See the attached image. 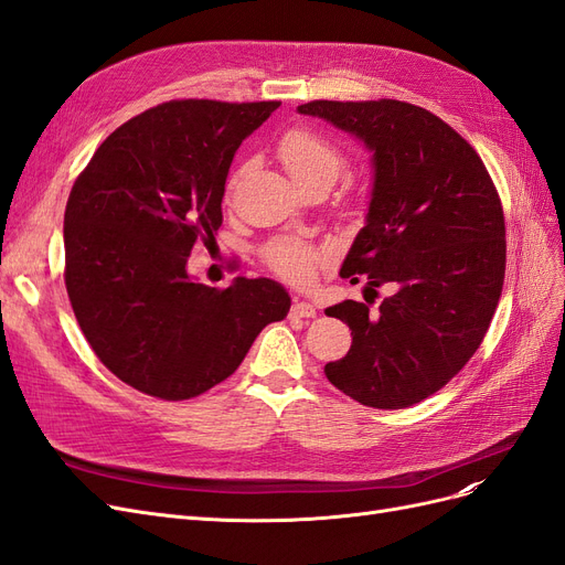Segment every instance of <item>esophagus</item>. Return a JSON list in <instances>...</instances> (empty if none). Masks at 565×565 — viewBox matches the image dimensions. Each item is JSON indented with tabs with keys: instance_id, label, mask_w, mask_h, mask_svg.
I'll use <instances>...</instances> for the list:
<instances>
[{
	"instance_id": "obj_1",
	"label": "esophagus",
	"mask_w": 565,
	"mask_h": 565,
	"mask_svg": "<svg viewBox=\"0 0 565 565\" xmlns=\"http://www.w3.org/2000/svg\"><path fill=\"white\" fill-rule=\"evenodd\" d=\"M316 306L313 303H309V301H295L292 303V309H289V316L292 318H316Z\"/></svg>"
}]
</instances>
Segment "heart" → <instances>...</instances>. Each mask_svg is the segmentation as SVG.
<instances>
[{"instance_id": "1", "label": "heart", "mask_w": 565, "mask_h": 565, "mask_svg": "<svg viewBox=\"0 0 565 565\" xmlns=\"http://www.w3.org/2000/svg\"><path fill=\"white\" fill-rule=\"evenodd\" d=\"M280 158L295 183L318 179L332 183L339 177L341 167H344L339 148L309 129L285 134V139L280 141ZM316 259L318 256L309 245L295 241H282L268 252L270 266L292 280H309L316 268Z\"/></svg>"}]
</instances>
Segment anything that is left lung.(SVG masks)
I'll use <instances>...</instances> for the list:
<instances>
[{
    "label": "left lung",
    "mask_w": 565,
    "mask_h": 565,
    "mask_svg": "<svg viewBox=\"0 0 565 565\" xmlns=\"http://www.w3.org/2000/svg\"><path fill=\"white\" fill-rule=\"evenodd\" d=\"M297 113L351 134L370 152L365 226L339 276L396 289L377 311L370 299L324 309L353 334L324 374L367 407H409L467 365L498 309L507 262L498 191L476 150L424 108L391 98L311 100Z\"/></svg>",
    "instance_id": "1"
}]
</instances>
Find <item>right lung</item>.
<instances>
[{"mask_svg":"<svg viewBox=\"0 0 565 565\" xmlns=\"http://www.w3.org/2000/svg\"><path fill=\"white\" fill-rule=\"evenodd\" d=\"M278 100H169L98 146L63 218L65 287L75 318L115 377L164 401L210 391L289 313L270 278L226 289L195 280L188 256L221 226L235 150Z\"/></svg>","mask_w":565,"mask_h":565,"instance_id":"right-lung-1","label":"right lung"}]
</instances>
